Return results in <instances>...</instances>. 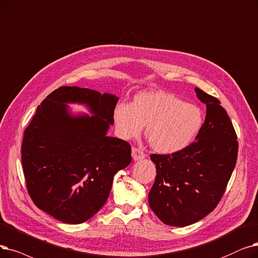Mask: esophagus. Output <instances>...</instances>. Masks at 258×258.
<instances>
[{
  "label": "esophagus",
  "mask_w": 258,
  "mask_h": 258,
  "mask_svg": "<svg viewBox=\"0 0 258 258\" xmlns=\"http://www.w3.org/2000/svg\"><path fill=\"white\" fill-rule=\"evenodd\" d=\"M132 156L134 160H141L145 158L144 152L139 148H133L132 149Z\"/></svg>",
  "instance_id": "obj_1"
}]
</instances>
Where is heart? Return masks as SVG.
<instances>
[{
	"mask_svg": "<svg viewBox=\"0 0 258 258\" xmlns=\"http://www.w3.org/2000/svg\"><path fill=\"white\" fill-rule=\"evenodd\" d=\"M113 116L122 138L137 137L144 126V135L151 148L162 154L185 149L204 124V114L199 106L164 92L139 93L131 104H117Z\"/></svg>",
	"mask_w": 258,
	"mask_h": 258,
	"instance_id": "1",
	"label": "heart"
}]
</instances>
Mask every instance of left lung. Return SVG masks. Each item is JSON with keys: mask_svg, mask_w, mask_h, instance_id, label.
<instances>
[{"mask_svg": "<svg viewBox=\"0 0 258 258\" xmlns=\"http://www.w3.org/2000/svg\"><path fill=\"white\" fill-rule=\"evenodd\" d=\"M195 93L207 105L206 120L197 140L181 151L151 154L156 179L149 205L163 223L185 227L214 210L236 164L237 135L220 101L200 88Z\"/></svg>", "mask_w": 258, "mask_h": 258, "instance_id": "1", "label": "left lung"}]
</instances>
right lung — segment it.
<instances>
[{
  "label": "right lung",
  "mask_w": 258,
  "mask_h": 258,
  "mask_svg": "<svg viewBox=\"0 0 258 258\" xmlns=\"http://www.w3.org/2000/svg\"><path fill=\"white\" fill-rule=\"evenodd\" d=\"M85 103L95 116L72 117L65 103ZM118 98L61 86L38 106L24 131L22 165L39 209L65 223H82L101 209L115 174L131 161L127 141L106 136Z\"/></svg>",
  "instance_id": "1"
}]
</instances>
